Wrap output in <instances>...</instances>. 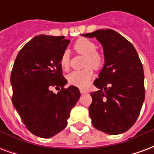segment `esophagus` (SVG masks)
Listing matches in <instances>:
<instances>
[{
	"mask_svg": "<svg viewBox=\"0 0 154 154\" xmlns=\"http://www.w3.org/2000/svg\"><path fill=\"white\" fill-rule=\"evenodd\" d=\"M80 92L82 94H86V93H88V91L84 90V89H80Z\"/></svg>",
	"mask_w": 154,
	"mask_h": 154,
	"instance_id": "34e87169",
	"label": "esophagus"
}]
</instances>
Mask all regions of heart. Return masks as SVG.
Listing matches in <instances>:
<instances>
[{"label":"heart","instance_id":"obj_1","mask_svg":"<svg viewBox=\"0 0 154 154\" xmlns=\"http://www.w3.org/2000/svg\"><path fill=\"white\" fill-rule=\"evenodd\" d=\"M73 49L78 54L85 55L84 67L82 70L73 71L67 75L68 83L75 87L85 88L87 87L93 76V69H99L103 65L104 58L102 55L97 52V45L94 42L86 38L77 39L73 45ZM59 65L63 70H67L69 67V55L67 52L62 54L59 60ZM91 66L92 67H90Z\"/></svg>","mask_w":154,"mask_h":154}]
</instances>
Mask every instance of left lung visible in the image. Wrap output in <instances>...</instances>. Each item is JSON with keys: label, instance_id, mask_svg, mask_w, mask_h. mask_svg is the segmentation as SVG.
Instances as JSON below:
<instances>
[{"label": "left lung", "instance_id": "left-lung-1", "mask_svg": "<svg viewBox=\"0 0 154 154\" xmlns=\"http://www.w3.org/2000/svg\"><path fill=\"white\" fill-rule=\"evenodd\" d=\"M103 47L105 63L94 82L89 116L93 126L108 134L129 129L138 119L145 97L144 74L133 44L110 29L82 35Z\"/></svg>", "mask_w": 154, "mask_h": 154}]
</instances>
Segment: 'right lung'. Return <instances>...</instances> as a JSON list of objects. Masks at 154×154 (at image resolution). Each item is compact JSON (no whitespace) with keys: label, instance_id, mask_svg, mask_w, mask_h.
<instances>
[{"label":"right lung","instance_id":"obj_1","mask_svg":"<svg viewBox=\"0 0 154 154\" xmlns=\"http://www.w3.org/2000/svg\"><path fill=\"white\" fill-rule=\"evenodd\" d=\"M69 43L64 36H35L20 49L14 63L12 103L26 128L40 138L62 131L80 98L77 87L64 88L67 81L59 65ZM54 86L61 87L57 94L51 90Z\"/></svg>","mask_w":154,"mask_h":154}]
</instances>
